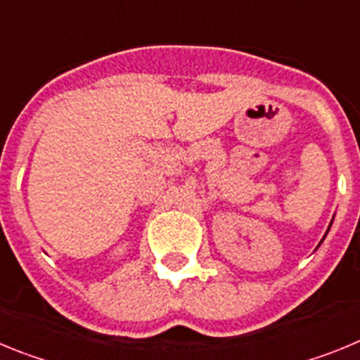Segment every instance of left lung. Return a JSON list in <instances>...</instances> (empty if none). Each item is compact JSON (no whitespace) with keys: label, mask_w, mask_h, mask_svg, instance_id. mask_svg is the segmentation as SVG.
Masks as SVG:
<instances>
[{"label":"left lung","mask_w":360,"mask_h":360,"mask_svg":"<svg viewBox=\"0 0 360 360\" xmlns=\"http://www.w3.org/2000/svg\"><path fill=\"white\" fill-rule=\"evenodd\" d=\"M332 224H333V218H332V221H330V225H328V231H330V227H332ZM328 231H326V234H328ZM326 234H324V236H323V240H324V238H326ZM323 240H321V243H323ZM319 245H317V247H319Z\"/></svg>","instance_id":"8db88e82"}]
</instances>
